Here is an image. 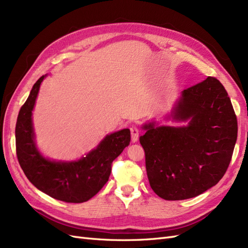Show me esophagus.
Here are the masks:
<instances>
[{
    "instance_id": "esophagus-1",
    "label": "esophagus",
    "mask_w": 248,
    "mask_h": 248,
    "mask_svg": "<svg viewBox=\"0 0 248 248\" xmlns=\"http://www.w3.org/2000/svg\"><path fill=\"white\" fill-rule=\"evenodd\" d=\"M130 131H131V140L132 141H137L139 139V134L140 132V128L137 125H131L130 126Z\"/></svg>"
}]
</instances>
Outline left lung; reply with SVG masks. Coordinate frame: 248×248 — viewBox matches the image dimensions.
<instances>
[{"label": "left lung", "mask_w": 248, "mask_h": 248, "mask_svg": "<svg viewBox=\"0 0 248 248\" xmlns=\"http://www.w3.org/2000/svg\"><path fill=\"white\" fill-rule=\"evenodd\" d=\"M189 121L183 127L142 125L140 138L153 191L167 201L199 196L226 174L237 140L238 123L228 92L208 77L183 90L167 119Z\"/></svg>", "instance_id": "obj_1"}]
</instances>
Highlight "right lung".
Segmentation results:
<instances>
[{
	"instance_id": "obj_1",
	"label": "right lung",
	"mask_w": 248,
	"mask_h": 248,
	"mask_svg": "<svg viewBox=\"0 0 248 248\" xmlns=\"http://www.w3.org/2000/svg\"><path fill=\"white\" fill-rule=\"evenodd\" d=\"M37 80L21 107L16 127V155L19 166L35 187L49 197L66 202H84L93 198L108 181L111 163L130 142L128 128L110 133L96 149L78 161L48 160L34 141L32 110L43 78Z\"/></svg>"
}]
</instances>
